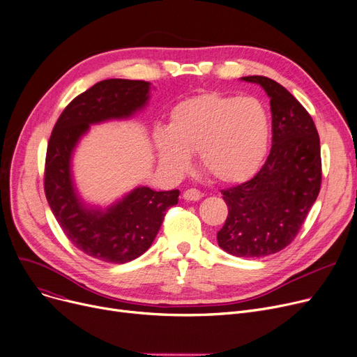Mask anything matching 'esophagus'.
<instances>
[{"instance_id": "esophagus-1", "label": "esophagus", "mask_w": 357, "mask_h": 357, "mask_svg": "<svg viewBox=\"0 0 357 357\" xmlns=\"http://www.w3.org/2000/svg\"><path fill=\"white\" fill-rule=\"evenodd\" d=\"M183 198H185L186 201H198V199L202 198V192L198 191V190H195V188H190V190H186V191L183 192Z\"/></svg>"}]
</instances>
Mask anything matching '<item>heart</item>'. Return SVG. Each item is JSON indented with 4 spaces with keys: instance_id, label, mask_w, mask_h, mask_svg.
Here are the masks:
<instances>
[{
    "instance_id": "obj_1",
    "label": "heart",
    "mask_w": 357,
    "mask_h": 357,
    "mask_svg": "<svg viewBox=\"0 0 357 357\" xmlns=\"http://www.w3.org/2000/svg\"><path fill=\"white\" fill-rule=\"evenodd\" d=\"M153 142L160 163L174 175L188 171L190 153L198 152L201 167L213 179L240 182L266 153L269 116L256 98L202 93L179 102L169 130L158 128Z\"/></svg>"
}]
</instances>
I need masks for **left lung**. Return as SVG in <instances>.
<instances>
[{"instance_id": "8db88e82", "label": "left lung", "mask_w": 357, "mask_h": 357, "mask_svg": "<svg viewBox=\"0 0 357 357\" xmlns=\"http://www.w3.org/2000/svg\"><path fill=\"white\" fill-rule=\"evenodd\" d=\"M271 98L272 147L249 181L221 190L229 215L218 246L237 257H264L291 245L321 188L320 137L308 111L276 81L253 75Z\"/></svg>"}]
</instances>
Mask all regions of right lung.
<instances>
[{
  "instance_id": "add662e5",
  "label": "right lung",
  "mask_w": 357,
  "mask_h": 357,
  "mask_svg": "<svg viewBox=\"0 0 357 357\" xmlns=\"http://www.w3.org/2000/svg\"><path fill=\"white\" fill-rule=\"evenodd\" d=\"M149 86L131 79L96 84L66 105L47 143L45 194L50 210L75 248L107 264H126L152 246L167 208L178 204L179 191L139 186L107 211L88 210L73 190L70 156L89 124L126 119L144 107Z\"/></svg>"
}]
</instances>
